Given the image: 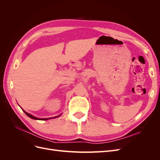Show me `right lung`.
<instances>
[{
    "label": "right lung",
    "instance_id": "1",
    "mask_svg": "<svg viewBox=\"0 0 160 160\" xmlns=\"http://www.w3.org/2000/svg\"><path fill=\"white\" fill-rule=\"evenodd\" d=\"M24 111V110H23ZM24 112L25 113V114L27 115V116H28V117H29L30 118H32V119H40V120H47V119H51V118H42V119H40V118H35V117H34V116H32V115H31V114H29V113H27L25 111H24ZM58 117H59V116H58ZM56 118H57V117H56Z\"/></svg>",
    "mask_w": 160,
    "mask_h": 160
}]
</instances>
